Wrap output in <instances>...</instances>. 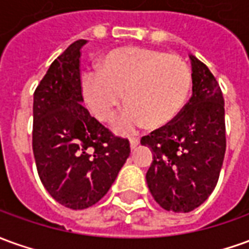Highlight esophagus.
I'll use <instances>...</instances> for the list:
<instances>
[{
  "label": "esophagus",
  "mask_w": 249,
  "mask_h": 249,
  "mask_svg": "<svg viewBox=\"0 0 249 249\" xmlns=\"http://www.w3.org/2000/svg\"><path fill=\"white\" fill-rule=\"evenodd\" d=\"M129 142H130V148L133 149V148H136L137 145H139L140 140H139V137H130Z\"/></svg>",
  "instance_id": "34e87169"
}]
</instances>
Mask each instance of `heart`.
Instances as JSON below:
<instances>
[{
  "mask_svg": "<svg viewBox=\"0 0 249 249\" xmlns=\"http://www.w3.org/2000/svg\"><path fill=\"white\" fill-rule=\"evenodd\" d=\"M190 88L191 72L183 59L135 46L107 52L100 71H88L81 79L83 100L101 123L112 121L124 95L129 107L116 121L120 132L173 123L185 107Z\"/></svg>",
  "mask_w": 249,
  "mask_h": 249,
  "instance_id": "heart-1",
  "label": "heart"
}]
</instances>
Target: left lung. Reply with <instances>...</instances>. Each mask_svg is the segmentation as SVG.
Returning <instances> with one entry per match:
<instances>
[{"mask_svg":"<svg viewBox=\"0 0 249 249\" xmlns=\"http://www.w3.org/2000/svg\"><path fill=\"white\" fill-rule=\"evenodd\" d=\"M193 95L179 116L142 137L154 152L147 185L161 208L189 213L214 190L227 148L224 97L214 75L196 56Z\"/></svg>","mask_w":249,"mask_h":249,"instance_id":"1","label":"left lung"}]
</instances>
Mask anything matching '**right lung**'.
<instances>
[{
    "label": "right lung",
    "mask_w": 249,
    "mask_h": 249,
    "mask_svg": "<svg viewBox=\"0 0 249 249\" xmlns=\"http://www.w3.org/2000/svg\"><path fill=\"white\" fill-rule=\"evenodd\" d=\"M76 40L55 59L34 94L32 148L40 180L60 205L79 210L107 194L128 159V139L90 116L81 89Z\"/></svg>",
    "instance_id": "add662e5"
}]
</instances>
